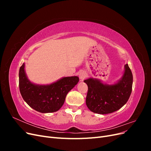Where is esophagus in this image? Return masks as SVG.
<instances>
[{
  "mask_svg": "<svg viewBox=\"0 0 151 151\" xmlns=\"http://www.w3.org/2000/svg\"><path fill=\"white\" fill-rule=\"evenodd\" d=\"M87 77V74L84 72H81L79 74V80L80 81H83Z\"/></svg>",
  "mask_w": 151,
  "mask_h": 151,
  "instance_id": "1",
  "label": "esophagus"
}]
</instances>
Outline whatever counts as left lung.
Masks as SVG:
<instances>
[{"instance_id":"left-lung-1","label":"left lung","mask_w":151,"mask_h":151,"mask_svg":"<svg viewBox=\"0 0 151 151\" xmlns=\"http://www.w3.org/2000/svg\"><path fill=\"white\" fill-rule=\"evenodd\" d=\"M121 81L114 85H104L92 78L84 81L88 87L86 103L91 111L108 114L120 109L129 100L132 90L133 76L128 64Z\"/></svg>"}]
</instances>
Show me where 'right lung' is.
<instances>
[{"label":"right lung","mask_w":151,"mask_h":151,"mask_svg":"<svg viewBox=\"0 0 151 151\" xmlns=\"http://www.w3.org/2000/svg\"><path fill=\"white\" fill-rule=\"evenodd\" d=\"M79 80L77 76L67 77L52 84L37 86L27 79L24 63L19 68V86L22 97L31 108L41 113L58 111L64 103L67 93Z\"/></svg>","instance_id":"obj_1"}]
</instances>
